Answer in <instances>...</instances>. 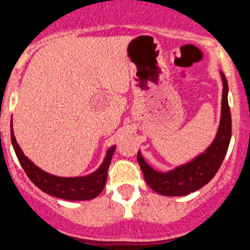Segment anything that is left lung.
<instances>
[{
  "mask_svg": "<svg viewBox=\"0 0 250 250\" xmlns=\"http://www.w3.org/2000/svg\"><path fill=\"white\" fill-rule=\"evenodd\" d=\"M221 78L224 90H222L220 127L212 144L203 154L195 157L193 161L177 167L173 171L162 173V172L152 169L145 162L140 152H138V162L144 174L145 181L147 186L159 194L168 195V197H181V195L190 194L209 183L219 171L229 149L232 132L231 111H229V100H227L229 84L222 72Z\"/></svg>",
  "mask_w": 250,
  "mask_h": 250,
  "instance_id": "8db88e82",
  "label": "left lung"
}]
</instances>
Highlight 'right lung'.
<instances>
[{
	"instance_id": "1",
	"label": "right lung",
	"mask_w": 250,
	"mask_h": 250,
	"mask_svg": "<svg viewBox=\"0 0 250 250\" xmlns=\"http://www.w3.org/2000/svg\"><path fill=\"white\" fill-rule=\"evenodd\" d=\"M11 139L17 157H18L23 169L25 171L26 176L42 192L53 195L56 198L73 200V202H76V200L94 199V198H96L103 192L104 187L106 184V179H107L108 166L111 164V160H112V155L115 152L116 146H112L108 150L103 165L94 173L85 177L63 178V177H56L50 173H46L42 169L39 168L38 166H35L23 154L19 145L17 144L16 137H14L12 128Z\"/></svg>"
}]
</instances>
